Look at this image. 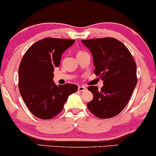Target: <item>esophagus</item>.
<instances>
[{
	"label": "esophagus",
	"instance_id": "34e87169",
	"mask_svg": "<svg viewBox=\"0 0 156 156\" xmlns=\"http://www.w3.org/2000/svg\"><path fill=\"white\" fill-rule=\"evenodd\" d=\"M86 89H86V87H83V86H79V87H78V91H79V92H84Z\"/></svg>",
	"mask_w": 156,
	"mask_h": 156
}]
</instances>
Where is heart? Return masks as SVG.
<instances>
[{"label":"heart","mask_w":156,"mask_h":156,"mask_svg":"<svg viewBox=\"0 0 156 156\" xmlns=\"http://www.w3.org/2000/svg\"><path fill=\"white\" fill-rule=\"evenodd\" d=\"M80 53H81V52H80Z\"/></svg>","instance_id":"obj_1"}]
</instances>
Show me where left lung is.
Returning a JSON list of instances; mask_svg holds the SVG:
<instances>
[{"label": "left lung", "mask_w": 156, "mask_h": 156, "mask_svg": "<svg viewBox=\"0 0 156 156\" xmlns=\"http://www.w3.org/2000/svg\"><path fill=\"white\" fill-rule=\"evenodd\" d=\"M81 42L92 53L94 74L103 80L101 90L94 86L88 87L94 98L87 107L101 119L115 117L128 103L136 86V64L129 50L114 38L92 39Z\"/></svg>", "instance_id": "1"}]
</instances>
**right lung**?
I'll return each instance as SVG.
<instances>
[{
    "instance_id": "right-lung-1",
    "label": "right lung",
    "mask_w": 156,
    "mask_h": 156,
    "mask_svg": "<svg viewBox=\"0 0 156 156\" xmlns=\"http://www.w3.org/2000/svg\"><path fill=\"white\" fill-rule=\"evenodd\" d=\"M75 40L44 38L28 49L20 64L19 89L28 108L35 117L50 119L59 114L68 97L78 91L76 84L56 85L53 70L62 53Z\"/></svg>"
}]
</instances>
